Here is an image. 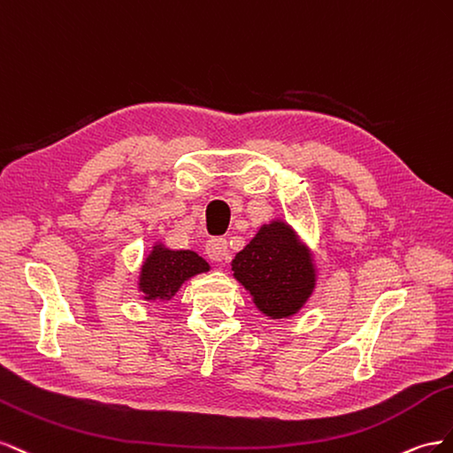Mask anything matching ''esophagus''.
<instances>
[{
    "instance_id": "34e87169",
    "label": "esophagus",
    "mask_w": 453,
    "mask_h": 453,
    "mask_svg": "<svg viewBox=\"0 0 453 453\" xmlns=\"http://www.w3.org/2000/svg\"><path fill=\"white\" fill-rule=\"evenodd\" d=\"M204 252H206V256L211 257L212 262H222L224 257L227 256V241L226 239H222V237H214V239H211L209 242H206V247H204Z\"/></svg>"
}]
</instances>
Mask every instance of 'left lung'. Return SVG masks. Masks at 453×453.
I'll return each mask as SVG.
<instances>
[{"label":"left lung","mask_w":453,"mask_h":453,"mask_svg":"<svg viewBox=\"0 0 453 453\" xmlns=\"http://www.w3.org/2000/svg\"><path fill=\"white\" fill-rule=\"evenodd\" d=\"M234 277L265 317L288 319L313 294L317 271L309 249L282 219H273L231 262Z\"/></svg>","instance_id":"left-lung-1"}]
</instances>
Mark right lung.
Wrapping results in <instances>:
<instances>
[{
	"label": "right lung",
	"mask_w": 453,
	"mask_h": 453,
	"mask_svg": "<svg viewBox=\"0 0 453 453\" xmlns=\"http://www.w3.org/2000/svg\"><path fill=\"white\" fill-rule=\"evenodd\" d=\"M211 265L193 250H171L165 244H153L140 267L138 290L146 302L171 300L182 284Z\"/></svg>",
	"instance_id": "1"
}]
</instances>
